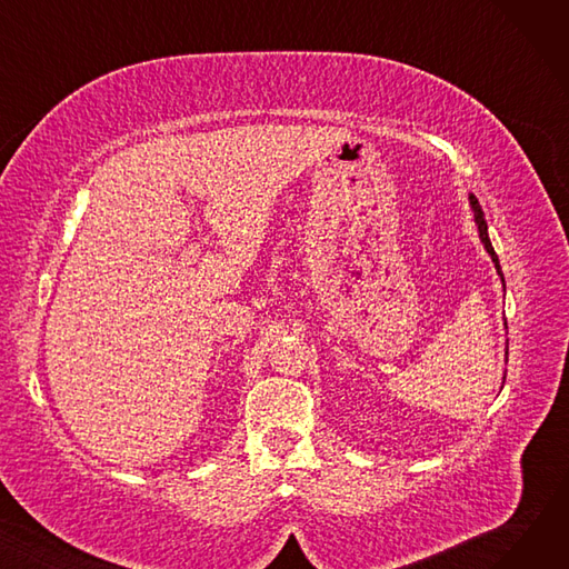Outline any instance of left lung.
<instances>
[{
    "label": "left lung",
    "instance_id": "1",
    "mask_svg": "<svg viewBox=\"0 0 569 569\" xmlns=\"http://www.w3.org/2000/svg\"><path fill=\"white\" fill-rule=\"evenodd\" d=\"M468 200H470L472 214H475V226H477V232H480L482 244H485L487 253L491 256V260H493V267H496V272H498V277H500V281H502V288H505V277H502V269H500L498 256H496V251H493V247H491V239H489V228H487V221H485V212H482V207H480V202H477V198H475L472 193H468ZM505 327H507V322H505ZM505 357H507V350H505Z\"/></svg>",
    "mask_w": 569,
    "mask_h": 569
}]
</instances>
